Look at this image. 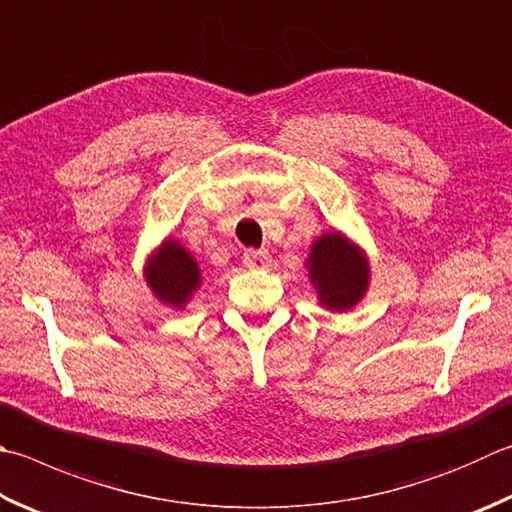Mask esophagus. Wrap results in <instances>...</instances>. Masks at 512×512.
Segmentation results:
<instances>
[{
    "label": "esophagus",
    "instance_id": "1",
    "mask_svg": "<svg viewBox=\"0 0 512 512\" xmlns=\"http://www.w3.org/2000/svg\"><path fill=\"white\" fill-rule=\"evenodd\" d=\"M243 263L249 269H260V267H265L269 263V258L263 252H256V249H247V252L243 254Z\"/></svg>",
    "mask_w": 512,
    "mask_h": 512
}]
</instances>
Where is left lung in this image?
I'll use <instances>...</instances> for the list:
<instances>
[{"instance_id":"1","label":"left lung","mask_w":512,"mask_h":512,"mask_svg":"<svg viewBox=\"0 0 512 512\" xmlns=\"http://www.w3.org/2000/svg\"><path fill=\"white\" fill-rule=\"evenodd\" d=\"M307 267H310V281L318 294V303L325 310H352L368 292V256L341 231H327L314 240Z\"/></svg>"}]
</instances>
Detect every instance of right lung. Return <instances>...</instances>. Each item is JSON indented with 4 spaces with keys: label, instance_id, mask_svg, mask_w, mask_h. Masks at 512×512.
Masks as SVG:
<instances>
[{
    "label": "right lung",
    "instance_id": "right-lung-1",
    "mask_svg": "<svg viewBox=\"0 0 512 512\" xmlns=\"http://www.w3.org/2000/svg\"><path fill=\"white\" fill-rule=\"evenodd\" d=\"M144 278L158 301L182 310L202 283L200 267L178 240L167 238L144 267Z\"/></svg>",
    "mask_w": 512,
    "mask_h": 512
}]
</instances>
